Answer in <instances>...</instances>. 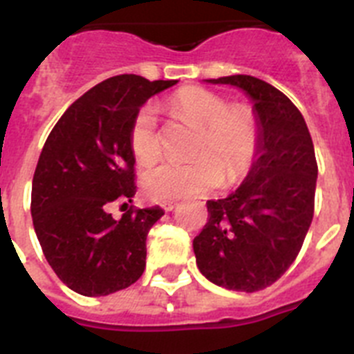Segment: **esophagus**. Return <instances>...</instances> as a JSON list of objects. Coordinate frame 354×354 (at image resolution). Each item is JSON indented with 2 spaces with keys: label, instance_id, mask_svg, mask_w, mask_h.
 Listing matches in <instances>:
<instances>
[{
  "label": "esophagus",
  "instance_id": "34e87169",
  "mask_svg": "<svg viewBox=\"0 0 354 354\" xmlns=\"http://www.w3.org/2000/svg\"><path fill=\"white\" fill-rule=\"evenodd\" d=\"M161 207L165 209V211H167V212H170V211H174L175 207H177V204H175V202H162Z\"/></svg>",
  "mask_w": 354,
  "mask_h": 354
}]
</instances>
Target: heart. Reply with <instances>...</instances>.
<instances>
[{
  "label": "heart",
  "instance_id": "obj_1",
  "mask_svg": "<svg viewBox=\"0 0 354 354\" xmlns=\"http://www.w3.org/2000/svg\"><path fill=\"white\" fill-rule=\"evenodd\" d=\"M175 115L200 126L193 154L187 162H161L143 174L142 186L149 198L158 202L189 198L212 192L223 183L248 174L261 145L259 118L250 106L228 104L211 90L187 86L170 99ZM129 147L136 161L150 165L159 158L161 138L156 109L142 106L129 129Z\"/></svg>",
  "mask_w": 354,
  "mask_h": 354
}]
</instances>
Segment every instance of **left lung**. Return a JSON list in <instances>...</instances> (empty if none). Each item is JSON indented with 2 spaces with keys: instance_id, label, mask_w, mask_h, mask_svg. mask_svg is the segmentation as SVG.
<instances>
[{
  "instance_id": "obj_1",
  "label": "left lung",
  "mask_w": 354,
  "mask_h": 354,
  "mask_svg": "<svg viewBox=\"0 0 354 354\" xmlns=\"http://www.w3.org/2000/svg\"><path fill=\"white\" fill-rule=\"evenodd\" d=\"M205 81L246 92L261 145L236 192L207 200V223L193 239L196 266L216 286L255 292L289 270L308 232L317 180L314 143L299 109L270 83L245 74Z\"/></svg>"
}]
</instances>
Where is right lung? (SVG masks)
Returning <instances> with one entry per match:
<instances>
[{
    "label": "right lung",
    "mask_w": 354,
    "mask_h": 354,
    "mask_svg": "<svg viewBox=\"0 0 354 354\" xmlns=\"http://www.w3.org/2000/svg\"><path fill=\"white\" fill-rule=\"evenodd\" d=\"M175 83L134 74L109 77L72 102L44 143L31 184V218L49 266L74 292L108 296L143 274L147 234L165 212L159 205H131L115 220L108 209L136 193L129 147L134 115Z\"/></svg>",
    "instance_id": "add662e5"
}]
</instances>
